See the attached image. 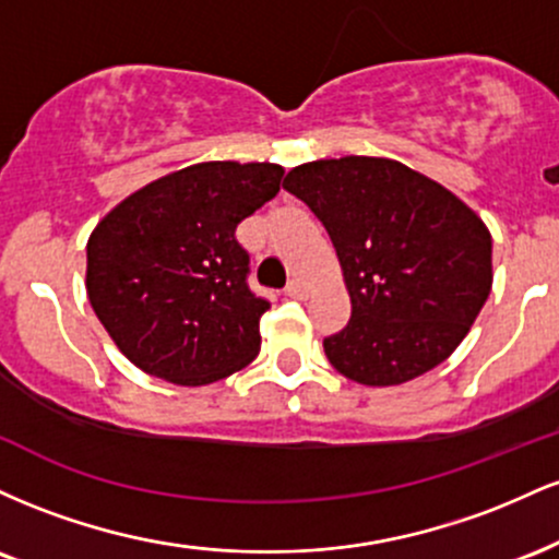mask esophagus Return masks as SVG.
Segmentation results:
<instances>
[{
	"instance_id": "1",
	"label": "esophagus",
	"mask_w": 559,
	"mask_h": 559,
	"mask_svg": "<svg viewBox=\"0 0 559 559\" xmlns=\"http://www.w3.org/2000/svg\"><path fill=\"white\" fill-rule=\"evenodd\" d=\"M286 297H292V299H305L307 297V286L301 284V281H288V286H286Z\"/></svg>"
}]
</instances>
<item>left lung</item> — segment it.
I'll use <instances>...</instances> for the list:
<instances>
[{
	"instance_id": "left-lung-1",
	"label": "left lung",
	"mask_w": 559,
	"mask_h": 559,
	"mask_svg": "<svg viewBox=\"0 0 559 559\" xmlns=\"http://www.w3.org/2000/svg\"><path fill=\"white\" fill-rule=\"evenodd\" d=\"M284 189L329 230L352 318L323 338L338 373L396 386L457 349L491 292V234L444 186L386 157L318 159Z\"/></svg>"
}]
</instances>
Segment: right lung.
<instances>
[{
	"label": "right lung",
	"mask_w": 559,
	"mask_h": 559,
	"mask_svg": "<svg viewBox=\"0 0 559 559\" xmlns=\"http://www.w3.org/2000/svg\"><path fill=\"white\" fill-rule=\"evenodd\" d=\"M281 176L273 163L189 165L102 217L86 243V294L136 368L204 386L258 357L271 301L249 288L236 226L278 194Z\"/></svg>",
	"instance_id": "right-lung-1"
}]
</instances>
